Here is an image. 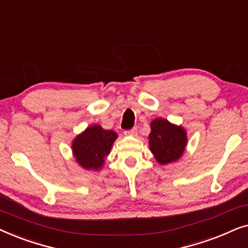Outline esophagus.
<instances>
[{
	"mask_svg": "<svg viewBox=\"0 0 248 248\" xmlns=\"http://www.w3.org/2000/svg\"><path fill=\"white\" fill-rule=\"evenodd\" d=\"M126 134L127 135H130V136H136V135H137V128L134 127L133 129L126 131Z\"/></svg>",
	"mask_w": 248,
	"mask_h": 248,
	"instance_id": "1",
	"label": "esophagus"
}]
</instances>
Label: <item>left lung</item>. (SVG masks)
Instances as JSON below:
<instances>
[{
  "label": "left lung",
  "instance_id": "1",
  "mask_svg": "<svg viewBox=\"0 0 248 248\" xmlns=\"http://www.w3.org/2000/svg\"><path fill=\"white\" fill-rule=\"evenodd\" d=\"M148 145L155 160L160 164L176 162L184 154L187 145L186 130L170 124L166 119H154L151 122Z\"/></svg>",
  "mask_w": 248,
  "mask_h": 248
}]
</instances>
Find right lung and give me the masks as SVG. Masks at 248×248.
<instances>
[{
	"label": "right lung",
	"instance_id": "add662e5",
	"mask_svg": "<svg viewBox=\"0 0 248 248\" xmlns=\"http://www.w3.org/2000/svg\"><path fill=\"white\" fill-rule=\"evenodd\" d=\"M117 137L113 130H105L98 124L86 128L72 141L76 161L86 170H100Z\"/></svg>",
	"mask_w": 248,
	"mask_h": 248
}]
</instances>
